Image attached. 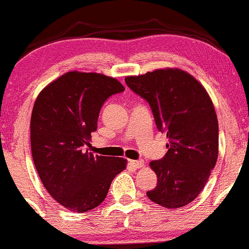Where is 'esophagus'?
<instances>
[{
    "label": "esophagus",
    "mask_w": 249,
    "mask_h": 249,
    "mask_svg": "<svg viewBox=\"0 0 249 249\" xmlns=\"http://www.w3.org/2000/svg\"><path fill=\"white\" fill-rule=\"evenodd\" d=\"M130 164L133 165L134 168L140 169V168H142V166H143V161H141V160H139V161H134V160H130Z\"/></svg>",
    "instance_id": "obj_1"
}]
</instances>
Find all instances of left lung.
Masks as SVG:
<instances>
[{"instance_id": "obj_1", "label": "left lung", "mask_w": 249, "mask_h": 249, "mask_svg": "<svg viewBox=\"0 0 249 249\" xmlns=\"http://www.w3.org/2000/svg\"><path fill=\"white\" fill-rule=\"evenodd\" d=\"M125 81L149 103L157 128L170 141L165 156L149 163L157 185L147 196L164 208H181L196 199L217 162L218 121L213 103L202 84L178 68L127 75Z\"/></svg>"}]
</instances>
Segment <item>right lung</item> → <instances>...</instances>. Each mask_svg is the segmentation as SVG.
<instances>
[{"mask_svg":"<svg viewBox=\"0 0 249 249\" xmlns=\"http://www.w3.org/2000/svg\"><path fill=\"white\" fill-rule=\"evenodd\" d=\"M125 87L95 72L69 71L37 95L31 116L34 165L48 193L73 213L103 202L112 179L126 169L122 157L93 155L84 149L97 128L100 109Z\"/></svg>","mask_w":249,"mask_h":249,"instance_id":"add662e5","label":"right lung"}]
</instances>
